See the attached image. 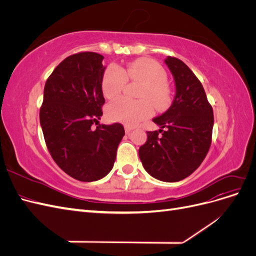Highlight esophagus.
Segmentation results:
<instances>
[{"mask_svg":"<svg viewBox=\"0 0 256 256\" xmlns=\"http://www.w3.org/2000/svg\"><path fill=\"white\" fill-rule=\"evenodd\" d=\"M132 130H134V127H132V126L125 125V131H126V134H130Z\"/></svg>","mask_w":256,"mask_h":256,"instance_id":"obj_1","label":"esophagus"}]
</instances>
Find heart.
<instances>
[{"instance_id": "heart-1", "label": "heart", "mask_w": 256, "mask_h": 256, "mask_svg": "<svg viewBox=\"0 0 256 256\" xmlns=\"http://www.w3.org/2000/svg\"><path fill=\"white\" fill-rule=\"evenodd\" d=\"M166 74L157 62L150 58L136 60L126 67L110 65L106 69L102 81L104 97L115 99L127 83V80L142 83L138 97L140 100L120 98L108 106V116L115 122L136 125L152 114V106L162 110L168 104L170 92L166 84Z\"/></svg>"}]
</instances>
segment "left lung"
Returning <instances> with one entry per match:
<instances>
[{
	"label": "left lung",
	"mask_w": 256,
	"mask_h": 256,
	"mask_svg": "<svg viewBox=\"0 0 256 256\" xmlns=\"http://www.w3.org/2000/svg\"><path fill=\"white\" fill-rule=\"evenodd\" d=\"M166 64L174 76L175 98L166 113L154 118L162 129L147 131L138 156L152 177L175 182L191 175L205 159L212 144L214 111L202 83L182 60L168 56Z\"/></svg>",
	"instance_id": "8db88e82"
}]
</instances>
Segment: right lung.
Returning <instances> with one entry per match:
<instances>
[{
    "label": "right lung",
    "mask_w": 256,
    "mask_h": 256,
    "mask_svg": "<svg viewBox=\"0 0 256 256\" xmlns=\"http://www.w3.org/2000/svg\"><path fill=\"white\" fill-rule=\"evenodd\" d=\"M104 56L74 53L54 68L44 84L40 120L46 145L56 164L80 182H95L109 173L125 136L120 122L99 125L104 98Z\"/></svg>",
    "instance_id": "right-lung-1"
}]
</instances>
